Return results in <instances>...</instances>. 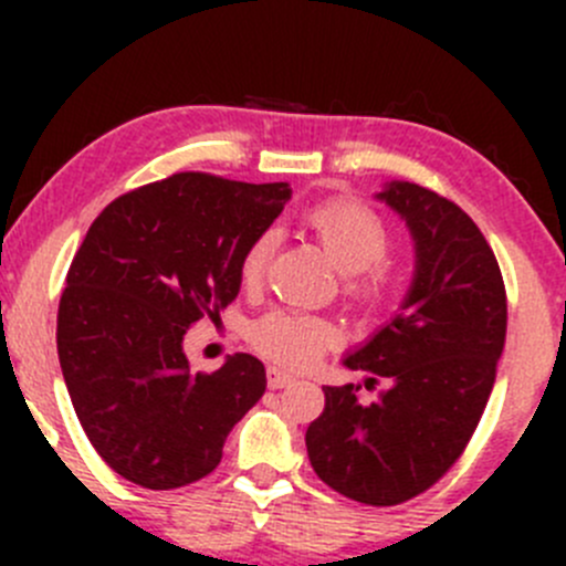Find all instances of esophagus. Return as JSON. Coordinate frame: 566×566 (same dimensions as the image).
<instances>
[{"label":"esophagus","instance_id":"esophagus-1","mask_svg":"<svg viewBox=\"0 0 566 566\" xmlns=\"http://www.w3.org/2000/svg\"><path fill=\"white\" fill-rule=\"evenodd\" d=\"M293 380V375L284 373L282 367H268V386H271V389H284V386H290Z\"/></svg>","mask_w":566,"mask_h":566}]
</instances>
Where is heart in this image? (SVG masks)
<instances>
[{"label": "heart", "mask_w": 566, "mask_h": 566, "mask_svg": "<svg viewBox=\"0 0 566 566\" xmlns=\"http://www.w3.org/2000/svg\"><path fill=\"white\" fill-rule=\"evenodd\" d=\"M306 224L315 232L319 249L325 251L331 265L339 273H345V276H356V273L369 271V268L378 265L389 254V230H386L378 216L369 213L361 205H317V208H312L306 213ZM273 247H276V235L273 232H262V235H256L249 243L247 254L241 260L243 282H260L268 268V260L273 254ZM347 290H350L353 298L375 301L380 295V290H384V279H380V273L353 279ZM334 342V325L315 315H304V312L276 310L268 312L265 317H260L251 325V345L262 356L273 358V361L284 364V367H310Z\"/></svg>", "instance_id": "obj_1"}]
</instances>
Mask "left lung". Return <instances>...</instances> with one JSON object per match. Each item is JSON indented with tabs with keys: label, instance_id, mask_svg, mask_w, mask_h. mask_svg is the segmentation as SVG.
Wrapping results in <instances>:
<instances>
[{
	"label": "left lung",
	"instance_id": "8db88e82",
	"mask_svg": "<svg viewBox=\"0 0 566 566\" xmlns=\"http://www.w3.org/2000/svg\"><path fill=\"white\" fill-rule=\"evenodd\" d=\"M375 199L408 227L413 279L391 323L342 364L384 391L361 402V386H325L306 452L336 493L394 506L432 488L471 441L504 350L506 293L493 249L458 205L408 180Z\"/></svg>",
	"mask_w": 566,
	"mask_h": 566
}]
</instances>
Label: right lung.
Segmentation results:
<instances>
[{"instance_id": "add662e5", "label": "right lung", "mask_w": 566, "mask_h": 566, "mask_svg": "<svg viewBox=\"0 0 566 566\" xmlns=\"http://www.w3.org/2000/svg\"><path fill=\"white\" fill-rule=\"evenodd\" d=\"M293 197L290 182L180 172L106 205L78 247L56 315L73 410L112 471L147 490L208 476L227 436L265 394V367L235 353L193 373L182 339L241 290V260Z\"/></svg>"}]
</instances>
